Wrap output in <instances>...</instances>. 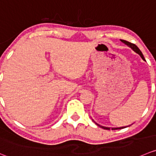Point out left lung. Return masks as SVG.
<instances>
[{"label":"left lung","instance_id":"8db88e82","mask_svg":"<svg viewBox=\"0 0 156 156\" xmlns=\"http://www.w3.org/2000/svg\"><path fill=\"white\" fill-rule=\"evenodd\" d=\"M120 41L123 42V43H125V44H126V45H127V46H129V47H130L131 49H132L134 51V52H136V53H138L139 55H140V56H141V58H143V60H145L144 56H143V53H142V52H141V51L140 50V49H139V48L137 47V46H136L135 44H133V43H129V42H128V41H126V40H120ZM101 127L104 128V129H108V128H107V127H104V126H101Z\"/></svg>","mask_w":156,"mask_h":156}]
</instances>
